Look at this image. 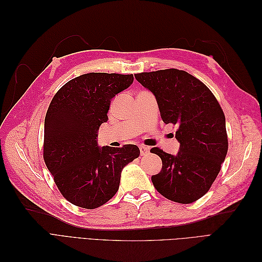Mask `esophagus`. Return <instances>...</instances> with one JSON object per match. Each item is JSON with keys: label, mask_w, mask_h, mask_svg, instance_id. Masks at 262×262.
<instances>
[{"label": "esophagus", "mask_w": 262, "mask_h": 262, "mask_svg": "<svg viewBox=\"0 0 262 262\" xmlns=\"http://www.w3.org/2000/svg\"><path fill=\"white\" fill-rule=\"evenodd\" d=\"M140 153L141 155H147L149 153V148L146 146H140Z\"/></svg>", "instance_id": "esophagus-1"}]
</instances>
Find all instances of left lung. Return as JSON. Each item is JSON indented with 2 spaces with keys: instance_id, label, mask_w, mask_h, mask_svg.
Returning <instances> with one entry per match:
<instances>
[{
  "instance_id": "1",
  "label": "left lung",
  "mask_w": 262,
  "mask_h": 262,
  "mask_svg": "<svg viewBox=\"0 0 262 262\" xmlns=\"http://www.w3.org/2000/svg\"><path fill=\"white\" fill-rule=\"evenodd\" d=\"M134 76L153 93L163 121L178 125L176 155L150 149L163 162L162 170L152 176L153 185L171 201L192 203L209 191L227 154L223 110L208 87L185 71L167 69Z\"/></svg>"
}]
</instances>
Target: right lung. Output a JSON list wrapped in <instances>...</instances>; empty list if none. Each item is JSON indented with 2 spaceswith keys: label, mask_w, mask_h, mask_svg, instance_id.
<instances>
[{
  "label": "right lung",
  "mask_w": 262,
  "mask_h": 262,
  "mask_svg": "<svg viewBox=\"0 0 262 262\" xmlns=\"http://www.w3.org/2000/svg\"><path fill=\"white\" fill-rule=\"evenodd\" d=\"M133 83V74L87 73L63 85L45 118L43 158L66 199L96 209L116 194L125 165L139 157L137 145H98V130L108 120L117 94Z\"/></svg>",
  "instance_id": "add662e5"
}]
</instances>
